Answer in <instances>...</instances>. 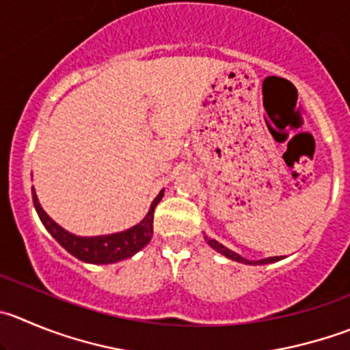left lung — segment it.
Here are the masks:
<instances>
[{
	"instance_id": "8db88e82",
	"label": "left lung",
	"mask_w": 350,
	"mask_h": 350,
	"mask_svg": "<svg viewBox=\"0 0 350 350\" xmlns=\"http://www.w3.org/2000/svg\"><path fill=\"white\" fill-rule=\"evenodd\" d=\"M204 239H206V242H208V244L211 245L213 249H215V251H218L219 254H223V256H225V258L232 259V261L245 262V265H268V262H275V261H280V259H282V256H280V258H278V256H273V258L259 259V261H249V259L242 258V256L237 254V252L230 251V249H228V247H225V245H223V244H219V242L215 241V239H208V237H204Z\"/></svg>"
}]
</instances>
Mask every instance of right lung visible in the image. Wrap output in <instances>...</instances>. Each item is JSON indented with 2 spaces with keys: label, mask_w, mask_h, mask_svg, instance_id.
I'll use <instances>...</instances> for the list:
<instances>
[{
  "label": "right lung",
  "mask_w": 350,
  "mask_h": 350,
  "mask_svg": "<svg viewBox=\"0 0 350 350\" xmlns=\"http://www.w3.org/2000/svg\"><path fill=\"white\" fill-rule=\"evenodd\" d=\"M163 192H159L156 196L154 201L151 202V208H149L148 215L144 216L139 225L129 228L125 232H118V234L111 235H99V237H79V235H73L70 232H66L65 228H62L58 223L53 221L48 215H46L44 209L39 204V199L36 196V191L32 189V201H34V208L38 211L39 218H41L42 225L46 227V230L56 239L59 245L63 249L70 252L72 256H75L77 259L84 262H92V265H109V262L122 261V259H127L131 256H134L135 252L141 251L144 245L149 244L152 237V218H154V208L158 206V202L161 201Z\"/></svg>",
  "instance_id": "obj_1"
}]
</instances>
